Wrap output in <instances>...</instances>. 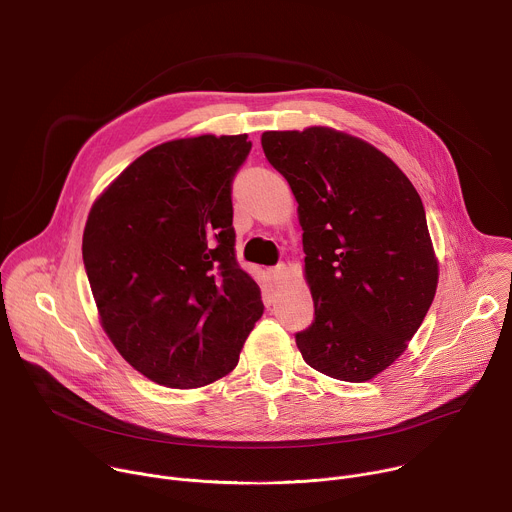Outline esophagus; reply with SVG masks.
<instances>
[{
  "label": "esophagus",
  "instance_id": "1",
  "mask_svg": "<svg viewBox=\"0 0 512 512\" xmlns=\"http://www.w3.org/2000/svg\"><path fill=\"white\" fill-rule=\"evenodd\" d=\"M269 275H271V279H273L275 283H279V281L287 275V267H285L283 263H279V265H275L273 269H269Z\"/></svg>",
  "mask_w": 512,
  "mask_h": 512
}]
</instances>
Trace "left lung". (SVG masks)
I'll return each mask as SVG.
<instances>
[{"label":"left lung","mask_w":512,"mask_h":512,"mask_svg":"<svg viewBox=\"0 0 512 512\" xmlns=\"http://www.w3.org/2000/svg\"><path fill=\"white\" fill-rule=\"evenodd\" d=\"M261 145L304 231L314 322L296 344L312 369L369 381L405 352L435 296L423 202L391 158L354 135L265 131Z\"/></svg>","instance_id":"obj_1"}]
</instances>
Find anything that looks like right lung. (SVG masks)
Segmentation results:
<instances>
[{
    "instance_id": "obj_1",
    "label": "right lung",
    "mask_w": 512,
    "mask_h": 512,
    "mask_svg": "<svg viewBox=\"0 0 512 512\" xmlns=\"http://www.w3.org/2000/svg\"><path fill=\"white\" fill-rule=\"evenodd\" d=\"M247 133L166 141L95 200L83 261L101 326L135 371L170 389L229 375L263 314L235 257L231 184Z\"/></svg>"
}]
</instances>
